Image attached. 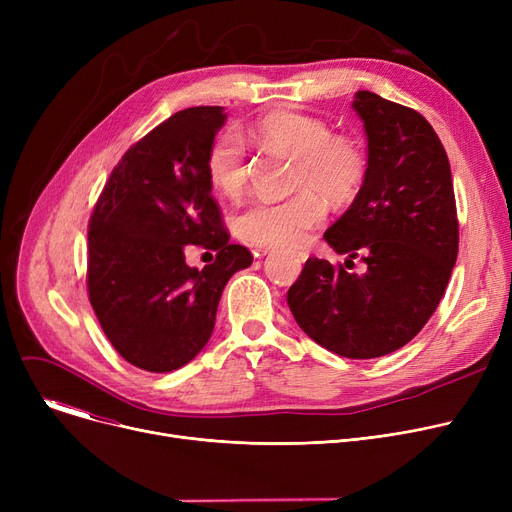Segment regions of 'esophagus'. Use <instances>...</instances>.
Wrapping results in <instances>:
<instances>
[{"mask_svg":"<svg viewBox=\"0 0 512 512\" xmlns=\"http://www.w3.org/2000/svg\"><path fill=\"white\" fill-rule=\"evenodd\" d=\"M265 253H267V251H261V255H265ZM255 255H259V253H255ZM297 257H299L301 261H307L309 255H307V253H297Z\"/></svg>","mask_w":512,"mask_h":512,"instance_id":"34e87169","label":"esophagus"}]
</instances>
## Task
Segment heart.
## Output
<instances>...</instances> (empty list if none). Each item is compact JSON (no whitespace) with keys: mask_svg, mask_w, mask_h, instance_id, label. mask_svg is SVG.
I'll return each instance as SVG.
<instances>
[{"mask_svg":"<svg viewBox=\"0 0 512 512\" xmlns=\"http://www.w3.org/2000/svg\"><path fill=\"white\" fill-rule=\"evenodd\" d=\"M249 137L261 149H276L294 157V188L299 195L284 201L259 199L236 218V234L261 249L299 247L313 228L324 222L326 209L317 191L330 203L351 199L365 174V157L355 141L332 134L315 116L278 110L259 118ZM207 178L224 197L242 195L249 180L247 151L236 132L226 130L207 151Z\"/></svg>","mask_w":512,"mask_h":512,"instance_id":"b5f03b06","label":"heart"}]
</instances>
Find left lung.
<instances>
[{"label": "left lung", "mask_w": 512, "mask_h": 512, "mask_svg": "<svg viewBox=\"0 0 512 512\" xmlns=\"http://www.w3.org/2000/svg\"><path fill=\"white\" fill-rule=\"evenodd\" d=\"M367 170L324 238L344 263L309 257L288 290L301 330L346 359L384 357L434 315L459 253L448 155L411 107L357 91ZM364 267L354 270V259Z\"/></svg>", "instance_id": "obj_1"}]
</instances>
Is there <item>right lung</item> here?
Here are the masks:
<instances>
[{"instance_id": "add662e5", "label": "right lung", "mask_w": 512, "mask_h": 512, "mask_svg": "<svg viewBox=\"0 0 512 512\" xmlns=\"http://www.w3.org/2000/svg\"><path fill=\"white\" fill-rule=\"evenodd\" d=\"M220 105L188 107L132 145L89 222V299L116 351L134 367L168 373L209 342L228 280L253 263L230 245L205 161L224 126ZM191 244L218 250L197 271Z\"/></svg>"}]
</instances>
